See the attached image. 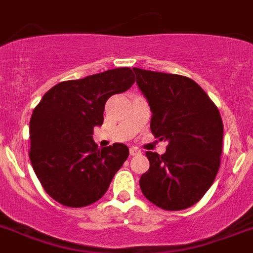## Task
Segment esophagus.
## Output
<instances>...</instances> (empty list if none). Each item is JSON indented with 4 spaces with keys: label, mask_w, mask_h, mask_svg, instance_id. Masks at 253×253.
Returning a JSON list of instances; mask_svg holds the SVG:
<instances>
[{
    "label": "esophagus",
    "mask_w": 253,
    "mask_h": 253,
    "mask_svg": "<svg viewBox=\"0 0 253 253\" xmlns=\"http://www.w3.org/2000/svg\"><path fill=\"white\" fill-rule=\"evenodd\" d=\"M129 152H130L131 156H137V155H139V153H141V150L137 147H131L130 150H129Z\"/></svg>",
    "instance_id": "1"
}]
</instances>
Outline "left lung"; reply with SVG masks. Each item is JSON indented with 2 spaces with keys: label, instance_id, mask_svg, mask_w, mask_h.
<instances>
[{
  "label": "left lung",
  "instance_id": "8db88e82",
  "mask_svg": "<svg viewBox=\"0 0 253 253\" xmlns=\"http://www.w3.org/2000/svg\"><path fill=\"white\" fill-rule=\"evenodd\" d=\"M150 103L151 131L166 139V152L147 151L150 169L139 179L142 193L166 211L197 204L213 183L223 151L219 109L191 78L133 68Z\"/></svg>",
  "mask_w": 253,
  "mask_h": 253
}]
</instances>
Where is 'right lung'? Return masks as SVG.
<instances>
[{"mask_svg":"<svg viewBox=\"0 0 253 253\" xmlns=\"http://www.w3.org/2000/svg\"><path fill=\"white\" fill-rule=\"evenodd\" d=\"M135 82L130 68L65 81L42 97L30 118L29 159L49 197L68 207L94 204L129 156L114 143L102 150L92 139L102 125L106 101Z\"/></svg>","mask_w":253,"mask_h":253,"instance_id":"right-lung-1","label":"right lung"}]
</instances>
